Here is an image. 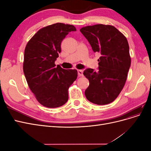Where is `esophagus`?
<instances>
[{
	"mask_svg": "<svg viewBox=\"0 0 151 151\" xmlns=\"http://www.w3.org/2000/svg\"><path fill=\"white\" fill-rule=\"evenodd\" d=\"M77 72H78V76L79 77L83 76V70H77Z\"/></svg>",
	"mask_w": 151,
	"mask_h": 151,
	"instance_id": "34e87169",
	"label": "esophagus"
}]
</instances>
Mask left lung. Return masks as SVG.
<instances>
[{
  "label": "left lung",
  "mask_w": 151,
  "mask_h": 151,
  "mask_svg": "<svg viewBox=\"0 0 151 151\" xmlns=\"http://www.w3.org/2000/svg\"><path fill=\"white\" fill-rule=\"evenodd\" d=\"M81 33L94 52L101 53L98 71L87 68L83 74L89 81L85 91L87 99L98 105L113 102L124 87L131 64L129 46L125 36L111 25L83 27Z\"/></svg>",
  "instance_id": "left-lung-1"
}]
</instances>
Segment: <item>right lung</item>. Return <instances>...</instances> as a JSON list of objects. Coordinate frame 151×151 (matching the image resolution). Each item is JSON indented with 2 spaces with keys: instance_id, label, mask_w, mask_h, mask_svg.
Returning a JSON list of instances; mask_svg holds the SVG:
<instances>
[{
  "instance_id": "1",
  "label": "right lung",
  "mask_w": 151,
  "mask_h": 151,
  "mask_svg": "<svg viewBox=\"0 0 151 151\" xmlns=\"http://www.w3.org/2000/svg\"><path fill=\"white\" fill-rule=\"evenodd\" d=\"M74 31V26L58 22L39 29L26 45L24 74L29 89L43 106L53 108L65 104L68 88L77 79V70L55 64L62 40Z\"/></svg>"
}]
</instances>
